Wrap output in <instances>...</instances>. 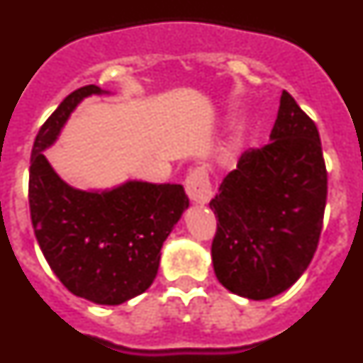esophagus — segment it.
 <instances>
[{
    "label": "esophagus",
    "instance_id": "obj_1",
    "mask_svg": "<svg viewBox=\"0 0 363 363\" xmlns=\"http://www.w3.org/2000/svg\"><path fill=\"white\" fill-rule=\"evenodd\" d=\"M185 191L194 203H207L213 198V189H211L207 172L203 169L189 172V176L185 178Z\"/></svg>",
    "mask_w": 363,
    "mask_h": 363
}]
</instances>
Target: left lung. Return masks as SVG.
<instances>
[{"label": "left lung", "mask_w": 363, "mask_h": 363, "mask_svg": "<svg viewBox=\"0 0 363 363\" xmlns=\"http://www.w3.org/2000/svg\"><path fill=\"white\" fill-rule=\"evenodd\" d=\"M269 140L242 154L209 203L218 281L249 300L284 293L309 267L327 200L318 129L289 92H281Z\"/></svg>", "instance_id": "8db88e82"}]
</instances>
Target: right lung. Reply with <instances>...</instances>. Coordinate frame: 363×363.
<instances>
[{
	"instance_id": "add662e5",
	"label": "right lung",
	"mask_w": 363,
	"mask_h": 363,
	"mask_svg": "<svg viewBox=\"0 0 363 363\" xmlns=\"http://www.w3.org/2000/svg\"><path fill=\"white\" fill-rule=\"evenodd\" d=\"M92 94L86 85L63 99L32 147L28 205L47 264L72 294L120 306L145 293L158 274L162 247L189 198L184 185L129 179L104 191H82L60 178L43 150L54 145L74 108Z\"/></svg>"
}]
</instances>
